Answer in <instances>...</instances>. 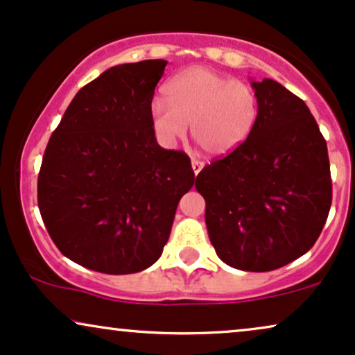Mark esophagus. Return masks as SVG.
<instances>
[{
    "label": "esophagus",
    "instance_id": "obj_1",
    "mask_svg": "<svg viewBox=\"0 0 355 355\" xmlns=\"http://www.w3.org/2000/svg\"><path fill=\"white\" fill-rule=\"evenodd\" d=\"M203 167H205V162H201L198 159H191V168L193 172H195V175H198Z\"/></svg>",
    "mask_w": 355,
    "mask_h": 355
}]
</instances>
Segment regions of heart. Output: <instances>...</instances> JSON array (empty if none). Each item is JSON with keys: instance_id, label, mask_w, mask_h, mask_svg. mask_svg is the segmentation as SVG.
<instances>
[{"instance_id": "heart-1", "label": "heart", "mask_w": 355, "mask_h": 355, "mask_svg": "<svg viewBox=\"0 0 355 355\" xmlns=\"http://www.w3.org/2000/svg\"><path fill=\"white\" fill-rule=\"evenodd\" d=\"M164 99L150 105V124L165 144L187 134L211 155L236 150L252 132L259 98L249 83L203 67L175 75L164 88Z\"/></svg>"}]
</instances>
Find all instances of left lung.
Returning a JSON list of instances; mask_svg holds the SVG:
<instances>
[{
	"instance_id": "8db88e82",
	"label": "left lung",
	"mask_w": 355,
	"mask_h": 355,
	"mask_svg": "<svg viewBox=\"0 0 355 355\" xmlns=\"http://www.w3.org/2000/svg\"><path fill=\"white\" fill-rule=\"evenodd\" d=\"M259 116L250 136L196 177L218 257L270 272L315 245L333 200L324 137L308 106L270 78L252 82Z\"/></svg>"
}]
</instances>
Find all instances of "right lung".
Wrapping results in <instances>:
<instances>
[{
    "instance_id": "1",
    "label": "right lung",
    "mask_w": 355,
    "mask_h": 355,
    "mask_svg": "<svg viewBox=\"0 0 355 355\" xmlns=\"http://www.w3.org/2000/svg\"><path fill=\"white\" fill-rule=\"evenodd\" d=\"M167 60L111 67L80 89L52 132L37 178L49 236L78 266L125 275L162 255L188 155L157 144L150 105Z\"/></svg>"
}]
</instances>
